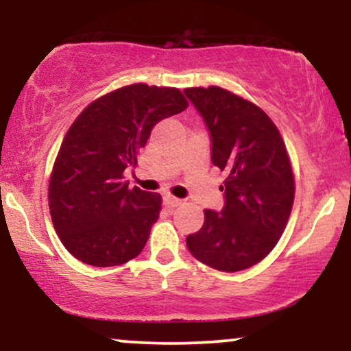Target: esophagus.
<instances>
[{
    "label": "esophagus",
    "mask_w": 351,
    "mask_h": 351,
    "mask_svg": "<svg viewBox=\"0 0 351 351\" xmlns=\"http://www.w3.org/2000/svg\"><path fill=\"white\" fill-rule=\"evenodd\" d=\"M163 201H165V204H167V206H170V208H176V206H180L181 203H183V201L178 199V198H175V196H171V195L165 196Z\"/></svg>",
    "instance_id": "obj_1"
}]
</instances>
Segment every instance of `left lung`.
Here are the masks:
<instances>
[{
    "mask_svg": "<svg viewBox=\"0 0 351 351\" xmlns=\"http://www.w3.org/2000/svg\"><path fill=\"white\" fill-rule=\"evenodd\" d=\"M206 123L211 162L226 180L224 206L204 209V224L186 237L189 252L209 267H252L279 243L293 204L291 160L264 110L221 87L184 88Z\"/></svg>",
    "mask_w": 351,
    "mask_h": 351,
    "instance_id": "obj_1",
    "label": "left lung"
}]
</instances>
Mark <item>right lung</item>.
Listing matches in <instances>:
<instances>
[{
	"mask_svg": "<svg viewBox=\"0 0 351 351\" xmlns=\"http://www.w3.org/2000/svg\"><path fill=\"white\" fill-rule=\"evenodd\" d=\"M188 107L178 88H117L80 112L64 136L49 180V209L60 243L94 267L128 263L147 244L162 196L128 188L153 127Z\"/></svg>",
	"mask_w": 351,
	"mask_h": 351,
	"instance_id": "obj_1",
	"label": "right lung"
}]
</instances>
